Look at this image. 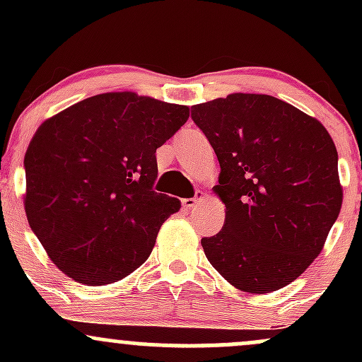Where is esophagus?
<instances>
[{
	"label": "esophagus",
	"instance_id": "esophagus-1",
	"mask_svg": "<svg viewBox=\"0 0 362 362\" xmlns=\"http://www.w3.org/2000/svg\"><path fill=\"white\" fill-rule=\"evenodd\" d=\"M202 197H204V194L202 192H195V197H190V199H182V204H184L185 209H190V207H194L197 202L202 201Z\"/></svg>",
	"mask_w": 362,
	"mask_h": 362
}]
</instances>
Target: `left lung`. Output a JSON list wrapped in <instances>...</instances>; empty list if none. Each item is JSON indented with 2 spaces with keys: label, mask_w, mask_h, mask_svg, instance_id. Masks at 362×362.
<instances>
[{
  "label": "left lung",
  "mask_w": 362,
  "mask_h": 362,
  "mask_svg": "<svg viewBox=\"0 0 362 362\" xmlns=\"http://www.w3.org/2000/svg\"><path fill=\"white\" fill-rule=\"evenodd\" d=\"M221 173L223 230L207 260L245 293L288 286L322 252L342 207L337 148L323 124L271 95L231 93L192 107Z\"/></svg>",
  "instance_id": "1"
}]
</instances>
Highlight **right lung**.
Returning <instances> with one entry per match:
<instances>
[{"label":"right lung","mask_w":362,"mask_h":362,"mask_svg":"<svg viewBox=\"0 0 362 362\" xmlns=\"http://www.w3.org/2000/svg\"><path fill=\"white\" fill-rule=\"evenodd\" d=\"M189 119V107L110 91L40 124L25 153L28 224L57 269L105 286L148 260L180 201L153 190L156 149Z\"/></svg>","instance_id":"add662e5"}]
</instances>
